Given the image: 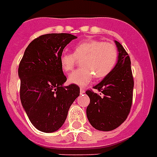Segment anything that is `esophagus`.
<instances>
[{"mask_svg": "<svg viewBox=\"0 0 157 157\" xmlns=\"http://www.w3.org/2000/svg\"><path fill=\"white\" fill-rule=\"evenodd\" d=\"M80 92H81V94H84L85 92V90L84 88H81V90H80Z\"/></svg>", "mask_w": 157, "mask_h": 157, "instance_id": "esophagus-1", "label": "esophagus"}]
</instances>
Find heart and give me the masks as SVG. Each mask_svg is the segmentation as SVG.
<instances>
[{"instance_id": "b5f03b06", "label": "heart", "mask_w": 157, "mask_h": 157, "mask_svg": "<svg viewBox=\"0 0 157 157\" xmlns=\"http://www.w3.org/2000/svg\"><path fill=\"white\" fill-rule=\"evenodd\" d=\"M118 50L112 43H105L98 39H91L78 43L73 48V53L63 52L59 56V63L63 71L71 72L81 60L82 67L69 75L71 84L85 86L95 76L102 79L113 71L118 60Z\"/></svg>"}]
</instances>
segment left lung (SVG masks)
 <instances>
[{
    "mask_svg": "<svg viewBox=\"0 0 157 157\" xmlns=\"http://www.w3.org/2000/svg\"><path fill=\"white\" fill-rule=\"evenodd\" d=\"M118 48V62L107 76L92 90L85 92L90 103L86 109L90 124L98 131L109 132L116 129L127 119L133 98L134 80L131 59L123 47L114 41Z\"/></svg>",
    "mask_w": 157,
    "mask_h": 157,
    "instance_id": "8db88e82",
    "label": "left lung"
}]
</instances>
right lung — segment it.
Masks as SVG:
<instances>
[{"mask_svg": "<svg viewBox=\"0 0 157 157\" xmlns=\"http://www.w3.org/2000/svg\"><path fill=\"white\" fill-rule=\"evenodd\" d=\"M77 37L71 34H47L28 45L19 63L21 105L34 127L51 133L62 127L67 112L80 95L76 85L67 81L59 63L66 46Z\"/></svg>", "mask_w": 157, "mask_h": 157, "instance_id": "obj_1", "label": "right lung"}]
</instances>
